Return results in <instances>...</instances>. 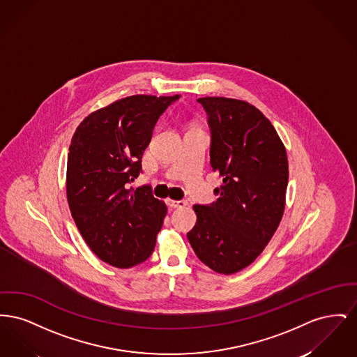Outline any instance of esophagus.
Listing matches in <instances>:
<instances>
[{"label":"esophagus","instance_id":"obj_1","mask_svg":"<svg viewBox=\"0 0 357 357\" xmlns=\"http://www.w3.org/2000/svg\"><path fill=\"white\" fill-rule=\"evenodd\" d=\"M166 204L170 208H181L186 206V201H174V199H166Z\"/></svg>","mask_w":357,"mask_h":357}]
</instances>
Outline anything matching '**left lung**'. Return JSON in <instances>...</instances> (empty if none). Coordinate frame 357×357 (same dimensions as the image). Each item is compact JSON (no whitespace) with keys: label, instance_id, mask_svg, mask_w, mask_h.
<instances>
[{"label":"left lung","instance_id":"obj_1","mask_svg":"<svg viewBox=\"0 0 357 357\" xmlns=\"http://www.w3.org/2000/svg\"><path fill=\"white\" fill-rule=\"evenodd\" d=\"M211 128L210 165L223 179L217 202L195 204L187 233L197 257L214 272L233 274L255 262L285 210L289 166L272 123L250 102L199 98Z\"/></svg>","mask_w":357,"mask_h":357}]
</instances>
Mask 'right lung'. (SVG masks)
Wrapping results in <instances>:
<instances>
[{
  "instance_id": "1",
  "label": "right lung",
  "mask_w": 357,
  "mask_h": 357,
  "mask_svg": "<svg viewBox=\"0 0 357 357\" xmlns=\"http://www.w3.org/2000/svg\"><path fill=\"white\" fill-rule=\"evenodd\" d=\"M175 96L134 95L89 114L72 136L67 199L72 218L102 262L127 269L146 261L167 214L149 186L130 182L142 170L159 116Z\"/></svg>"
}]
</instances>
